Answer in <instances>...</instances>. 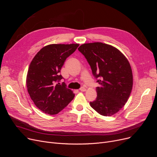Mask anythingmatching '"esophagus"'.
<instances>
[{
  "instance_id": "1",
  "label": "esophagus",
  "mask_w": 157,
  "mask_h": 157,
  "mask_svg": "<svg viewBox=\"0 0 157 157\" xmlns=\"http://www.w3.org/2000/svg\"><path fill=\"white\" fill-rule=\"evenodd\" d=\"M79 90L81 92H85V91H86V88L85 87H81L79 88Z\"/></svg>"
}]
</instances>
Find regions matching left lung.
I'll return each instance as SVG.
<instances>
[{
    "label": "left lung",
    "mask_w": 157,
    "mask_h": 157,
    "mask_svg": "<svg viewBox=\"0 0 157 157\" xmlns=\"http://www.w3.org/2000/svg\"><path fill=\"white\" fill-rule=\"evenodd\" d=\"M79 52L84 55L99 86L97 97L90 102L98 113L109 117L127 102L133 85L130 65L118 49L102 43L82 44Z\"/></svg>",
    "instance_id": "8db88e82"
}]
</instances>
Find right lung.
<instances>
[{"label": "right lung", "instance_id": "1", "mask_svg": "<svg viewBox=\"0 0 157 157\" xmlns=\"http://www.w3.org/2000/svg\"><path fill=\"white\" fill-rule=\"evenodd\" d=\"M78 44H49L36 54L27 72V87L31 99L43 112L56 114L74 97L60 74L66 59L76 51Z\"/></svg>", "mask_w": 157, "mask_h": 157}]
</instances>
